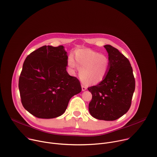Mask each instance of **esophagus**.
Returning a JSON list of instances; mask_svg holds the SVG:
<instances>
[{"instance_id": "obj_1", "label": "esophagus", "mask_w": 157, "mask_h": 157, "mask_svg": "<svg viewBox=\"0 0 157 157\" xmlns=\"http://www.w3.org/2000/svg\"><path fill=\"white\" fill-rule=\"evenodd\" d=\"M81 87H82V91H84L85 90H86V89H87V87L85 86H83V85L81 86Z\"/></svg>"}]
</instances>
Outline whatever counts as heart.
Instances as JSON below:
<instances>
[{
    "mask_svg": "<svg viewBox=\"0 0 157 157\" xmlns=\"http://www.w3.org/2000/svg\"><path fill=\"white\" fill-rule=\"evenodd\" d=\"M75 61L70 56L68 64L72 70H79V78L86 85L96 84L106 76L109 69V60L104 55L94 51L82 49L75 53Z\"/></svg>",
    "mask_w": 157,
    "mask_h": 157,
    "instance_id": "b5f03b06",
    "label": "heart"
}]
</instances>
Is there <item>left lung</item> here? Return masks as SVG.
<instances>
[{"instance_id": "obj_1", "label": "left lung", "mask_w": 157, "mask_h": 157, "mask_svg": "<svg viewBox=\"0 0 157 157\" xmlns=\"http://www.w3.org/2000/svg\"><path fill=\"white\" fill-rule=\"evenodd\" d=\"M104 47L108 53L109 69L101 82L87 88L93 96L89 111L97 119L115 121L130 109L136 81L128 59L110 44Z\"/></svg>"}]
</instances>
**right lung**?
<instances>
[{"label":"right lung","mask_w":157,"mask_h":157,"mask_svg":"<svg viewBox=\"0 0 157 157\" xmlns=\"http://www.w3.org/2000/svg\"><path fill=\"white\" fill-rule=\"evenodd\" d=\"M64 47L43 46L25 59L19 78L21 104L33 116L53 119L61 116L70 99L81 91L79 81L66 71Z\"/></svg>","instance_id":"right-lung-1"}]
</instances>
